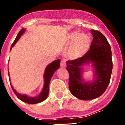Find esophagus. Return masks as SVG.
<instances>
[{
	"label": "esophagus",
	"mask_w": 125,
	"mask_h": 125,
	"mask_svg": "<svg viewBox=\"0 0 125 125\" xmlns=\"http://www.w3.org/2000/svg\"><path fill=\"white\" fill-rule=\"evenodd\" d=\"M61 67H62V68H65L66 67V63H65V61L63 60L61 61Z\"/></svg>",
	"instance_id": "34e87169"
}]
</instances>
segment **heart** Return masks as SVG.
<instances>
[{
  "mask_svg": "<svg viewBox=\"0 0 125 125\" xmlns=\"http://www.w3.org/2000/svg\"><path fill=\"white\" fill-rule=\"evenodd\" d=\"M68 42L73 44L71 50V55L73 58L82 57L89 47L90 39L86 33H81L79 31H74L68 36Z\"/></svg>",
  "mask_w": 125,
  "mask_h": 125,
  "instance_id": "b5f03b06",
  "label": "heart"
}]
</instances>
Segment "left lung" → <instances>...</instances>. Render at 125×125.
I'll return each instance as SVG.
<instances>
[{
  "instance_id": "8db88e82",
  "label": "left lung",
  "mask_w": 125,
  "mask_h": 125,
  "mask_svg": "<svg viewBox=\"0 0 125 125\" xmlns=\"http://www.w3.org/2000/svg\"><path fill=\"white\" fill-rule=\"evenodd\" d=\"M93 39L90 50L81 58L67 61L69 74V87L73 95L83 100L100 96L108 86L113 69L111 46L106 37L98 31L91 30ZM92 63L94 79L85 82L82 74L84 65Z\"/></svg>"
}]
</instances>
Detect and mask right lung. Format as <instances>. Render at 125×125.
<instances>
[{"mask_svg":"<svg viewBox=\"0 0 125 125\" xmlns=\"http://www.w3.org/2000/svg\"><path fill=\"white\" fill-rule=\"evenodd\" d=\"M26 31V30L24 29H22L19 31V32L18 33V35L16 37L15 40H14V41L11 45V48H10V50L12 49V48L14 47V46L15 45L16 43L18 41V40L20 39L21 36L24 34V32ZM60 62L61 60H55L53 62L51 63L50 64H48L47 67H46L45 72H44L43 74V78H44V85L43 87L41 92L40 93V94L38 96H35V97H30L28 95H26V94H21L18 93L15 90V89L12 86L11 82H10V85H11V88L12 90L14 91L15 94H16V95L18 97V98L20 99V100L22 101L23 102H25L27 104H37L39 103H41L42 101H43L46 99L47 98L48 93H49V85L50 83L51 79V78L52 75H53L54 72L60 68ZM8 74H9V80L10 77H9V69H8Z\"/></svg>","mask_w":125,"mask_h":125,"instance_id":"add662e5","label":"right lung"}]
</instances>
